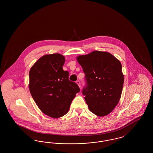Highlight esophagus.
I'll list each match as a JSON object with an SVG mask.
<instances>
[{
  "label": "esophagus",
  "mask_w": 153,
  "mask_h": 153,
  "mask_svg": "<svg viewBox=\"0 0 153 153\" xmlns=\"http://www.w3.org/2000/svg\"><path fill=\"white\" fill-rule=\"evenodd\" d=\"M76 84H77V85H78V86H79V87L80 88V81H79V80H78V81H76Z\"/></svg>",
  "instance_id": "1"
}]
</instances>
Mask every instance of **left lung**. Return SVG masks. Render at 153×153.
<instances>
[{"label": "left lung", "mask_w": 153, "mask_h": 153, "mask_svg": "<svg viewBox=\"0 0 153 153\" xmlns=\"http://www.w3.org/2000/svg\"><path fill=\"white\" fill-rule=\"evenodd\" d=\"M85 74L87 85L82 94L88 107L98 117L110 114L119 102L124 75L120 61L109 52L95 51L77 56Z\"/></svg>", "instance_id": "left-lung-1"}]
</instances>
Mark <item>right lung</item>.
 Here are the masks:
<instances>
[{"label":"right lung","mask_w":153,"mask_h":153,"mask_svg":"<svg viewBox=\"0 0 153 153\" xmlns=\"http://www.w3.org/2000/svg\"><path fill=\"white\" fill-rule=\"evenodd\" d=\"M65 57L59 53L45 54L31 66L29 72L30 94L44 114L53 118L64 116L80 88L69 80L62 66Z\"/></svg>","instance_id":"1"}]
</instances>
